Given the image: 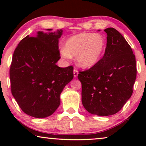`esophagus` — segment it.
<instances>
[{
  "instance_id": "esophagus-1",
  "label": "esophagus",
  "mask_w": 146,
  "mask_h": 146,
  "mask_svg": "<svg viewBox=\"0 0 146 146\" xmlns=\"http://www.w3.org/2000/svg\"><path fill=\"white\" fill-rule=\"evenodd\" d=\"M78 71L77 70L76 68H74V76L76 78L78 76Z\"/></svg>"
}]
</instances>
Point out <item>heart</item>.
<instances>
[{"label": "heart", "instance_id": "1", "mask_svg": "<svg viewBox=\"0 0 146 146\" xmlns=\"http://www.w3.org/2000/svg\"><path fill=\"white\" fill-rule=\"evenodd\" d=\"M106 40L100 34L82 33L67 39L62 54L66 58L76 56L80 66L90 68L96 64L104 53Z\"/></svg>", "mask_w": 146, "mask_h": 146}]
</instances>
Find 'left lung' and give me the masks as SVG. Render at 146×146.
I'll return each mask as SVG.
<instances>
[{
    "mask_svg": "<svg viewBox=\"0 0 146 146\" xmlns=\"http://www.w3.org/2000/svg\"><path fill=\"white\" fill-rule=\"evenodd\" d=\"M103 57L90 68L79 71L82 102L92 114L106 116L120 110L133 93L136 78L135 57L122 35L108 28Z\"/></svg>",
    "mask_w": 146,
    "mask_h": 146,
    "instance_id": "obj_1",
    "label": "left lung"
}]
</instances>
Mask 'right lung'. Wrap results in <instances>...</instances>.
<instances>
[{
  "label": "right lung",
  "instance_id": "right-lung-1",
  "mask_svg": "<svg viewBox=\"0 0 146 146\" xmlns=\"http://www.w3.org/2000/svg\"><path fill=\"white\" fill-rule=\"evenodd\" d=\"M62 34L60 29L38 32L36 37L27 36L14 52L10 68L11 92L22 110L31 116L42 118L52 114L60 104L64 88L74 77L72 66L56 64L60 58Z\"/></svg>",
  "mask_w": 146,
  "mask_h": 146
}]
</instances>
